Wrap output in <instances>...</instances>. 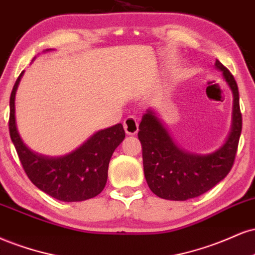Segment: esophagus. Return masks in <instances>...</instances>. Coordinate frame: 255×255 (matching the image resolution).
<instances>
[{
    "mask_svg": "<svg viewBox=\"0 0 255 255\" xmlns=\"http://www.w3.org/2000/svg\"><path fill=\"white\" fill-rule=\"evenodd\" d=\"M124 130L125 132L130 136L132 134H136L138 132V122L134 117H128L127 119L124 121Z\"/></svg>",
    "mask_w": 255,
    "mask_h": 255,
    "instance_id": "obj_1",
    "label": "esophagus"
}]
</instances>
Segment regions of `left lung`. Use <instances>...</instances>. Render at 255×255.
I'll list each match as a JSON object with an SVG mask.
<instances>
[{"label":"left lung","mask_w":255,"mask_h":255,"mask_svg":"<svg viewBox=\"0 0 255 255\" xmlns=\"http://www.w3.org/2000/svg\"><path fill=\"white\" fill-rule=\"evenodd\" d=\"M215 68L222 73L233 93L232 128L226 142L217 150L204 155L184 150L154 110L148 109L142 117L138 139L142 144L144 176L152 193L160 198H196L216 186L232 169L242 130L239 89L234 76L217 59Z\"/></svg>","instance_id":"8db88e82"}]
</instances>
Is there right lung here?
<instances>
[{
    "label": "right lung",
    "mask_w": 255,
    "mask_h": 255,
    "mask_svg": "<svg viewBox=\"0 0 255 255\" xmlns=\"http://www.w3.org/2000/svg\"><path fill=\"white\" fill-rule=\"evenodd\" d=\"M47 51L52 50L44 52ZM23 73L10 94L9 132L27 176L39 190L62 202L94 198L104 190L111 157L125 138L123 125L97 131L79 148L62 156H45L31 150L21 139L15 122V95Z\"/></svg>",
    "instance_id": "obj_1"
}]
</instances>
